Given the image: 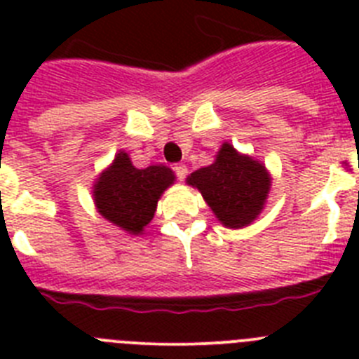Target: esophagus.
<instances>
[{"instance_id": "obj_1", "label": "esophagus", "mask_w": 359, "mask_h": 359, "mask_svg": "<svg viewBox=\"0 0 359 359\" xmlns=\"http://www.w3.org/2000/svg\"><path fill=\"white\" fill-rule=\"evenodd\" d=\"M174 169V172H176V176L180 177V180H183V177L187 176V172H189V169H187V165H183V163H176L172 167Z\"/></svg>"}]
</instances>
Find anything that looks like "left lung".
I'll list each match as a JSON object with an SVG mask.
<instances>
[{
	"instance_id": "left-lung-1",
	"label": "left lung",
	"mask_w": 359,
	"mask_h": 359,
	"mask_svg": "<svg viewBox=\"0 0 359 359\" xmlns=\"http://www.w3.org/2000/svg\"><path fill=\"white\" fill-rule=\"evenodd\" d=\"M187 183L201 192L224 226L244 228L264 208L271 177L261 161L239 154L224 142L214 163L190 174Z\"/></svg>"
}]
</instances>
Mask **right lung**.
<instances>
[{
  "label": "right lung",
  "mask_w": 359,
  "mask_h": 359,
  "mask_svg": "<svg viewBox=\"0 0 359 359\" xmlns=\"http://www.w3.org/2000/svg\"><path fill=\"white\" fill-rule=\"evenodd\" d=\"M176 176L165 165L136 169L128 152L120 151L93 185L95 207L109 223L131 236L144 233L158 207V199Z\"/></svg>",
  "instance_id": "1"
}]
</instances>
